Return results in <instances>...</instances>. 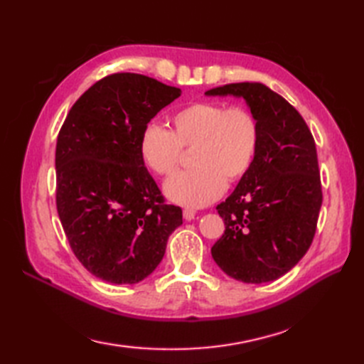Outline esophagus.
<instances>
[{
	"instance_id": "34e87169",
	"label": "esophagus",
	"mask_w": 364,
	"mask_h": 364,
	"mask_svg": "<svg viewBox=\"0 0 364 364\" xmlns=\"http://www.w3.org/2000/svg\"><path fill=\"white\" fill-rule=\"evenodd\" d=\"M194 216H196V211H194L193 208H183V219L185 220H191V219H194Z\"/></svg>"
}]
</instances>
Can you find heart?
Instances as JSON below:
<instances>
[{
    "mask_svg": "<svg viewBox=\"0 0 364 364\" xmlns=\"http://www.w3.org/2000/svg\"><path fill=\"white\" fill-rule=\"evenodd\" d=\"M173 131L149 123L140 136L144 164L161 176L173 174L182 164V149H193V170L173 176L166 196L190 207L207 205L224 191L225 181L236 182L250 170L259 145L258 120L244 106L199 102L177 111Z\"/></svg>",
    "mask_w": 364,
    "mask_h": 364,
    "instance_id": "b5f03b06",
    "label": "heart"
}]
</instances>
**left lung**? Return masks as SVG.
<instances>
[{
    "mask_svg": "<svg viewBox=\"0 0 364 364\" xmlns=\"http://www.w3.org/2000/svg\"><path fill=\"white\" fill-rule=\"evenodd\" d=\"M205 94L242 97L259 125L250 170L216 207L225 232L211 256L237 281H274L295 267L316 232L323 191L314 136L294 106L262 83H230Z\"/></svg>",
    "mask_w": 364,
    "mask_h": 364,
    "instance_id": "1",
    "label": "left lung"
}]
</instances>
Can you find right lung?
I'll return each instance as SVG.
<instances>
[{"instance_id": "1", "label": "right lung", "mask_w": 364, "mask_h": 364, "mask_svg": "<svg viewBox=\"0 0 364 364\" xmlns=\"http://www.w3.org/2000/svg\"><path fill=\"white\" fill-rule=\"evenodd\" d=\"M181 92L146 75H106L74 103L58 132L61 225L83 267L112 284L151 274L182 224V210L165 203L139 151L148 123Z\"/></svg>"}]
</instances>
